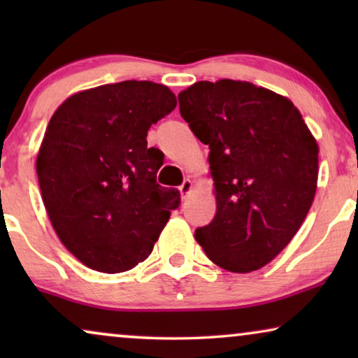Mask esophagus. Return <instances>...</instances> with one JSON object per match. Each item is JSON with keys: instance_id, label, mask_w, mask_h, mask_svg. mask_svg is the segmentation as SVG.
<instances>
[{"instance_id": "34e87169", "label": "esophagus", "mask_w": 358, "mask_h": 358, "mask_svg": "<svg viewBox=\"0 0 358 358\" xmlns=\"http://www.w3.org/2000/svg\"><path fill=\"white\" fill-rule=\"evenodd\" d=\"M190 190H192V180L190 179H185L182 184L179 185V192L182 197H187V195L190 194Z\"/></svg>"}]
</instances>
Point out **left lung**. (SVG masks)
Returning <instances> with one entry per match:
<instances>
[{"label":"left lung","mask_w":358,"mask_h":358,"mask_svg":"<svg viewBox=\"0 0 358 358\" xmlns=\"http://www.w3.org/2000/svg\"><path fill=\"white\" fill-rule=\"evenodd\" d=\"M179 109L208 145L217 213L195 229L207 257L248 273L277 257L310 212L317 187L316 138L285 96L248 81H199Z\"/></svg>","instance_id":"obj_1"}]
</instances>
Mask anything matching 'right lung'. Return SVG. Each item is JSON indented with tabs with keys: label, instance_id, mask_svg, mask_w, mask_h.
<instances>
[{
	"label": "right lung",
	"instance_id": "obj_1",
	"mask_svg": "<svg viewBox=\"0 0 358 358\" xmlns=\"http://www.w3.org/2000/svg\"><path fill=\"white\" fill-rule=\"evenodd\" d=\"M174 92L153 81H122L76 92L52 115L37 178L52 227L85 266L117 273L153 251L176 189L156 184L163 156L148 129L174 110Z\"/></svg>",
	"mask_w": 358,
	"mask_h": 358
}]
</instances>
